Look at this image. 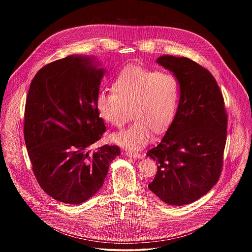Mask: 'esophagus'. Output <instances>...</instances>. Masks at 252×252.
I'll list each match as a JSON object with an SVG mask.
<instances>
[{
    "label": "esophagus",
    "mask_w": 252,
    "mask_h": 252,
    "mask_svg": "<svg viewBox=\"0 0 252 252\" xmlns=\"http://www.w3.org/2000/svg\"><path fill=\"white\" fill-rule=\"evenodd\" d=\"M126 155L129 158H140L141 154L137 153V152H132V151H126Z\"/></svg>",
    "instance_id": "obj_1"
}]
</instances>
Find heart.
<instances>
[{"label": "heart", "instance_id": "obj_1", "mask_svg": "<svg viewBox=\"0 0 252 252\" xmlns=\"http://www.w3.org/2000/svg\"><path fill=\"white\" fill-rule=\"evenodd\" d=\"M113 92L99 91L96 109L99 116L113 126L122 127L130 117L134 122L111 139L124 147L140 149L148 144L155 132L166 130L177 113L180 83L169 72L140 66H127L114 80Z\"/></svg>", "mask_w": 252, "mask_h": 252}]
</instances>
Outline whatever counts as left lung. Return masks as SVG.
<instances>
[{
  "label": "left lung",
  "mask_w": 252,
  "mask_h": 252,
  "mask_svg": "<svg viewBox=\"0 0 252 252\" xmlns=\"http://www.w3.org/2000/svg\"><path fill=\"white\" fill-rule=\"evenodd\" d=\"M157 62L180 83L176 116L160 143L147 152L158 171L148 188L163 202L192 203L220 178L228 115L216 78L188 58L161 56Z\"/></svg>",
  "instance_id": "left-lung-1"
}]
</instances>
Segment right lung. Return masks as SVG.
<instances>
[{"mask_svg": "<svg viewBox=\"0 0 252 252\" xmlns=\"http://www.w3.org/2000/svg\"><path fill=\"white\" fill-rule=\"evenodd\" d=\"M105 73L91 57L69 56L42 67L33 78L24 110V141L42 190L54 199L80 204L103 186L117 145L90 146L106 131L96 109Z\"/></svg>", "mask_w": 252, "mask_h": 252, "instance_id": "1", "label": "right lung"}]
</instances>
